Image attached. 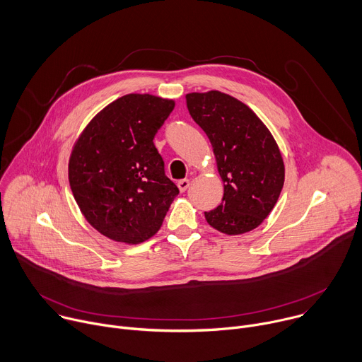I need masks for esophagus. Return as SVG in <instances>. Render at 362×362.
Wrapping results in <instances>:
<instances>
[{"instance_id": "obj_1", "label": "esophagus", "mask_w": 362, "mask_h": 362, "mask_svg": "<svg viewBox=\"0 0 362 362\" xmlns=\"http://www.w3.org/2000/svg\"><path fill=\"white\" fill-rule=\"evenodd\" d=\"M189 186H190V182L187 179H182V180L177 182V187H179L180 192H186Z\"/></svg>"}]
</instances>
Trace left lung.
Segmentation results:
<instances>
[{"instance_id": "8db88e82", "label": "left lung", "mask_w": 362, "mask_h": 362, "mask_svg": "<svg viewBox=\"0 0 362 362\" xmlns=\"http://www.w3.org/2000/svg\"><path fill=\"white\" fill-rule=\"evenodd\" d=\"M192 119L209 137L225 193L204 218L216 230L242 235L259 226L285 182L279 146L265 123L240 100L218 91L186 94Z\"/></svg>"}]
</instances>
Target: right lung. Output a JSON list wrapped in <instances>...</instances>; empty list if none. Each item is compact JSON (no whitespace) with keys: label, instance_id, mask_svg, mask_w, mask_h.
Listing matches in <instances>:
<instances>
[{"label":"right lung","instance_id":"add662e5","mask_svg":"<svg viewBox=\"0 0 362 362\" xmlns=\"http://www.w3.org/2000/svg\"><path fill=\"white\" fill-rule=\"evenodd\" d=\"M175 100L132 93L100 110L76 140L69 182L86 221L106 238L137 245L160 229L177 186L153 139Z\"/></svg>","mask_w":362,"mask_h":362}]
</instances>
